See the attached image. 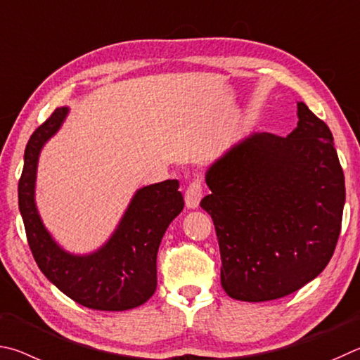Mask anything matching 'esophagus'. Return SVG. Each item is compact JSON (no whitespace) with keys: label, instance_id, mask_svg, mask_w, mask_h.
Wrapping results in <instances>:
<instances>
[{"label":"esophagus","instance_id":"obj_1","mask_svg":"<svg viewBox=\"0 0 360 360\" xmlns=\"http://www.w3.org/2000/svg\"><path fill=\"white\" fill-rule=\"evenodd\" d=\"M200 199H202V186H200L199 180H194L193 184L188 186V190L185 193V202L188 209H198Z\"/></svg>","mask_w":360,"mask_h":360}]
</instances>
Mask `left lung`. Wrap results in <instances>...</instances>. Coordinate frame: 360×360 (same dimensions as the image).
Here are the masks:
<instances>
[{"label": "left lung", "instance_id": "obj_1", "mask_svg": "<svg viewBox=\"0 0 360 360\" xmlns=\"http://www.w3.org/2000/svg\"><path fill=\"white\" fill-rule=\"evenodd\" d=\"M286 137L253 132L205 172L200 200L217 229L221 286L229 297H285L323 272L335 250L345 175L333 136L304 103Z\"/></svg>", "mask_w": 360, "mask_h": 360}]
</instances>
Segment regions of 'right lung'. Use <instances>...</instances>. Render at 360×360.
Wrapping results in <instances>:
<instances>
[{
	"label": "right lung",
	"instance_id": "add662e5",
	"mask_svg": "<svg viewBox=\"0 0 360 360\" xmlns=\"http://www.w3.org/2000/svg\"><path fill=\"white\" fill-rule=\"evenodd\" d=\"M69 107H58L30 137L18 181V209L28 245L41 272L77 304L101 311H124L156 291V255L169 224L184 210L179 181L164 180L139 188L115 231L86 255L69 253L42 223L36 205L41 151L65 123Z\"/></svg>",
	"mask_w": 360,
	"mask_h": 360
}]
</instances>
